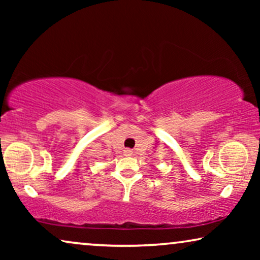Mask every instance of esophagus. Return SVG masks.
Returning <instances> with one entry per match:
<instances>
[{
  "instance_id": "34e87169",
  "label": "esophagus",
  "mask_w": 260,
  "mask_h": 260,
  "mask_svg": "<svg viewBox=\"0 0 260 260\" xmlns=\"http://www.w3.org/2000/svg\"><path fill=\"white\" fill-rule=\"evenodd\" d=\"M124 152H125V155H126V156H130V155H133V151H131L130 149H125V150H124Z\"/></svg>"
}]
</instances>
